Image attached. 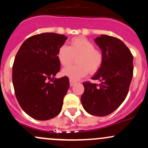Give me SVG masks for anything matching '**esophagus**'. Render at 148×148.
Instances as JSON below:
<instances>
[{"mask_svg":"<svg viewBox=\"0 0 148 148\" xmlns=\"http://www.w3.org/2000/svg\"><path fill=\"white\" fill-rule=\"evenodd\" d=\"M69 82H70V86H74V85L76 83H77V82H76V81H74V80L70 79V80H69Z\"/></svg>","mask_w":148,"mask_h":148,"instance_id":"obj_1","label":"esophagus"}]
</instances>
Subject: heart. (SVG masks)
Returning a JSON list of instances; mask_svg holds the SVG:
<instances>
[{"instance_id": "b5f03b06", "label": "heart", "mask_w": 148, "mask_h": 148, "mask_svg": "<svg viewBox=\"0 0 148 148\" xmlns=\"http://www.w3.org/2000/svg\"><path fill=\"white\" fill-rule=\"evenodd\" d=\"M57 57L63 66H68L77 58V64L64 69V75L72 80H77L89 73L95 74L103 63V54L92 41L84 37H75L70 41L69 46L62 45L57 51Z\"/></svg>"}]
</instances>
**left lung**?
<instances>
[{
	"label": "left lung",
	"mask_w": 148,
	"mask_h": 148,
	"mask_svg": "<svg viewBox=\"0 0 148 148\" xmlns=\"http://www.w3.org/2000/svg\"><path fill=\"white\" fill-rule=\"evenodd\" d=\"M95 41L102 50L103 63L90 82L83 83L84 92L81 102L92 115L103 117L117 110L126 98L133 76V56L119 38L101 35Z\"/></svg>",
	"instance_id": "obj_1"
}]
</instances>
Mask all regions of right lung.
I'll list each match as a JSON object with an SVG mask.
<instances>
[{
    "instance_id": "right-lung-1",
    "label": "right lung",
    "mask_w": 148,
    "mask_h": 148,
    "mask_svg": "<svg viewBox=\"0 0 148 148\" xmlns=\"http://www.w3.org/2000/svg\"><path fill=\"white\" fill-rule=\"evenodd\" d=\"M67 39L62 34L43 33L27 38L16 53L12 80L15 95L23 111L38 120L53 118L60 113L69 87L60 71L57 51Z\"/></svg>"
}]
</instances>
